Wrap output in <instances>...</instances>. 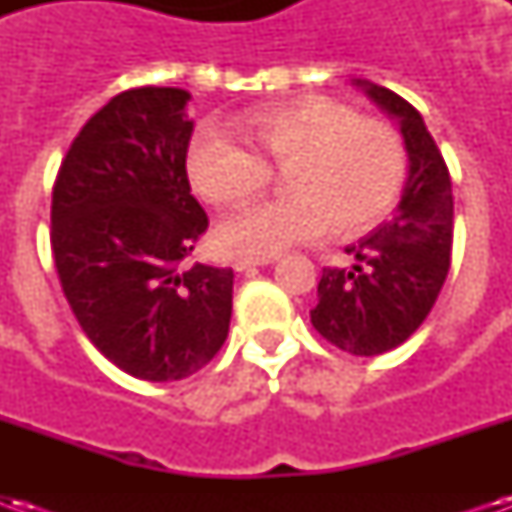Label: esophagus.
Segmentation results:
<instances>
[{"label": "esophagus", "mask_w": 512, "mask_h": 512, "mask_svg": "<svg viewBox=\"0 0 512 512\" xmlns=\"http://www.w3.org/2000/svg\"><path fill=\"white\" fill-rule=\"evenodd\" d=\"M277 257H241V260H235V271H249V268L257 266H268V263H274Z\"/></svg>", "instance_id": "34e87169"}]
</instances>
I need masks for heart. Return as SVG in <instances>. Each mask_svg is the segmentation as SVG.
<instances>
[{"label":"heart","instance_id":"obj_1","mask_svg":"<svg viewBox=\"0 0 512 512\" xmlns=\"http://www.w3.org/2000/svg\"><path fill=\"white\" fill-rule=\"evenodd\" d=\"M241 134L222 128L194 134L186 169L194 189L219 208L244 205L285 167V189L219 227V244L235 257H274L290 246L337 233H362L384 219L403 194L408 150L392 123L359 117L329 95H304L249 112Z\"/></svg>","mask_w":512,"mask_h":512}]
</instances>
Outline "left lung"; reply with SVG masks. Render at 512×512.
I'll list each match as a JSON object with an SVG mask.
<instances>
[{
	"label": "left lung",
	"instance_id": "1",
	"mask_svg": "<svg viewBox=\"0 0 512 512\" xmlns=\"http://www.w3.org/2000/svg\"><path fill=\"white\" fill-rule=\"evenodd\" d=\"M362 84L397 117L408 150V180L392 222L345 252L351 268H323L312 326L354 356H378L406 343L428 318L450 271L452 183L439 145L414 106L386 87Z\"/></svg>",
	"mask_w": 512,
	"mask_h": 512
}]
</instances>
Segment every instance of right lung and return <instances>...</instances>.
<instances>
[{
	"instance_id": "right-lung-1",
	"label": "right lung",
	"mask_w": 512,
	"mask_h": 512,
	"mask_svg": "<svg viewBox=\"0 0 512 512\" xmlns=\"http://www.w3.org/2000/svg\"><path fill=\"white\" fill-rule=\"evenodd\" d=\"M189 93L134 87L95 112L51 191V252L82 332L123 373L180 381L219 354L233 268L186 257L208 230L186 153Z\"/></svg>"
}]
</instances>
